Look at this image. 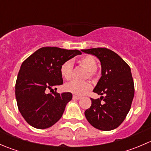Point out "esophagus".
<instances>
[{"label":"esophagus","mask_w":151,"mask_h":151,"mask_svg":"<svg viewBox=\"0 0 151 151\" xmlns=\"http://www.w3.org/2000/svg\"><path fill=\"white\" fill-rule=\"evenodd\" d=\"M81 99V97L80 96H76V95H74L73 96V99H76V100H79Z\"/></svg>","instance_id":"34e87169"}]
</instances>
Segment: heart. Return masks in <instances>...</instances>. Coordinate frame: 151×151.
<instances>
[{"label":"heart","instance_id":"obj_1","mask_svg":"<svg viewBox=\"0 0 151 151\" xmlns=\"http://www.w3.org/2000/svg\"><path fill=\"white\" fill-rule=\"evenodd\" d=\"M79 64L88 71V77H93L95 75L96 70L97 68V61L95 58L92 55H85L82 57L78 60ZM73 64L71 61L64 62L60 66V74L62 77L65 80H68L71 79V74H72ZM65 89L68 92H71L72 93L76 94L78 96L84 95L88 91L92 88V85L90 82H83L80 83L77 81L69 82L65 85Z\"/></svg>","mask_w":151,"mask_h":151}]
</instances>
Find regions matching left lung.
<instances>
[{"label": "left lung", "mask_w": 151, "mask_h": 151, "mask_svg": "<svg viewBox=\"0 0 151 151\" xmlns=\"http://www.w3.org/2000/svg\"><path fill=\"white\" fill-rule=\"evenodd\" d=\"M81 51L98 58L101 66V77L93 92L102 96L91 99L92 104L85 110V118L99 130L116 129L129 113L134 96L130 67L115 52L104 47Z\"/></svg>", "instance_id": "left-lung-1"}]
</instances>
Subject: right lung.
I'll list each match as a JSON object with an SVG mask.
<instances>
[{
	"instance_id": "obj_1",
	"label": "right lung",
	"mask_w": 151,
	"mask_h": 151,
	"mask_svg": "<svg viewBox=\"0 0 151 151\" xmlns=\"http://www.w3.org/2000/svg\"><path fill=\"white\" fill-rule=\"evenodd\" d=\"M81 54L77 50L47 47L39 49L24 60L18 73L15 95L19 111L28 124L44 129L60 119L72 94H60L53 88L63 84L61 65Z\"/></svg>"
}]
</instances>
